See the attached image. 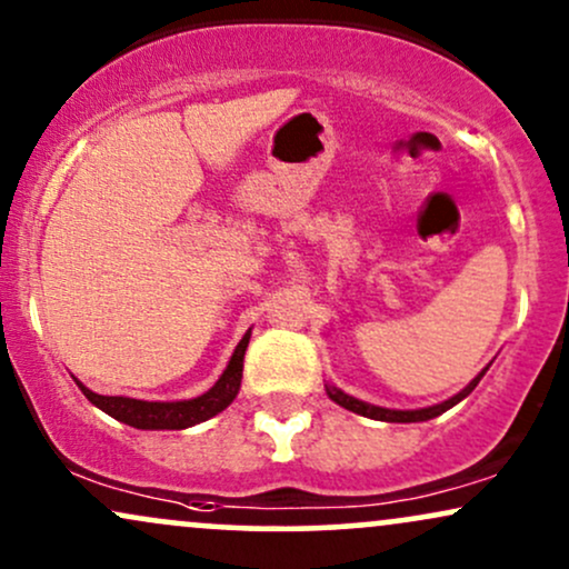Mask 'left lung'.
<instances>
[{"mask_svg":"<svg viewBox=\"0 0 569 569\" xmlns=\"http://www.w3.org/2000/svg\"><path fill=\"white\" fill-rule=\"evenodd\" d=\"M482 376H485V370L479 372V376L473 378L471 383L466 386V389L460 391V393H456V397H452V399H447V402H442V405L423 407V410H389V407L367 405V402H362V399L349 397V393H343V391L336 389V386H330V383H325V391H327V397L332 399V402L340 405V407H346V410L357 412V416H365V418H372V420H386V423H420V420H431V418L442 416V412L450 410V407H456L460 399L469 397V393L477 389V383H479V380H482Z\"/></svg>","mask_w":569,"mask_h":569,"instance_id":"1","label":"left lung"}]
</instances>
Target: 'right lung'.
I'll use <instances>...</instances> for the list:
<instances>
[{
  "label": "right lung",
  "instance_id": "obj_1",
  "mask_svg": "<svg viewBox=\"0 0 569 569\" xmlns=\"http://www.w3.org/2000/svg\"><path fill=\"white\" fill-rule=\"evenodd\" d=\"M250 343V330L239 340V346L231 353V362L218 378V383L210 391H204L197 399H183V402H143V399L130 397H100V393L90 391L77 380V386L90 399L98 410L106 416L122 420V423L132 426V429L146 431H172V429H189V426L210 420L218 412H223L233 399H237L239 386H242V367H244V351Z\"/></svg>",
  "mask_w": 569,
  "mask_h": 569
}]
</instances>
